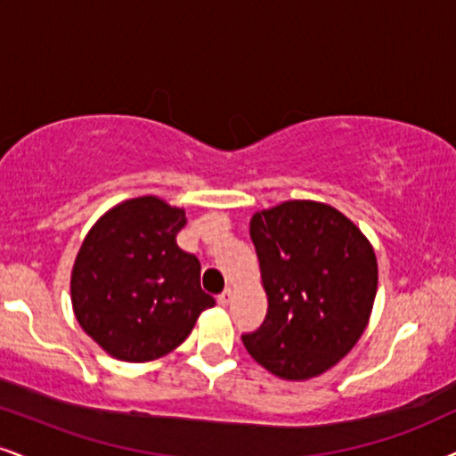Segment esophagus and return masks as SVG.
I'll use <instances>...</instances> for the list:
<instances>
[{
	"instance_id": "esophagus-1",
	"label": "esophagus",
	"mask_w": 456,
	"mask_h": 456,
	"mask_svg": "<svg viewBox=\"0 0 456 456\" xmlns=\"http://www.w3.org/2000/svg\"><path fill=\"white\" fill-rule=\"evenodd\" d=\"M230 300H232V291H230V289H224L222 294L217 296V305L219 306H228Z\"/></svg>"
}]
</instances>
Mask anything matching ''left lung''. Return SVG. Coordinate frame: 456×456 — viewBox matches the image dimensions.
<instances>
[{"instance_id": "8db88e82", "label": "left lung", "mask_w": 456, "mask_h": 456, "mask_svg": "<svg viewBox=\"0 0 456 456\" xmlns=\"http://www.w3.org/2000/svg\"><path fill=\"white\" fill-rule=\"evenodd\" d=\"M249 232L268 313L243 334L247 351L281 379L323 374L368 325L379 283L372 245L340 211L313 200L256 213Z\"/></svg>"}]
</instances>
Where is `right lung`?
Masks as SVG:
<instances>
[{
	"label": "right lung",
	"mask_w": 456,
	"mask_h": 456,
	"mask_svg": "<svg viewBox=\"0 0 456 456\" xmlns=\"http://www.w3.org/2000/svg\"><path fill=\"white\" fill-rule=\"evenodd\" d=\"M183 224V209L142 196L105 213L84 239L71 273L73 313L110 355H167L216 305L200 288L199 257L175 243Z\"/></svg>",
	"instance_id": "1"
}]
</instances>
